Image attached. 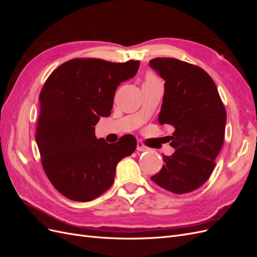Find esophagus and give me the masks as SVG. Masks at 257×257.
Masks as SVG:
<instances>
[{"label":"esophagus","mask_w":257,"mask_h":257,"mask_svg":"<svg viewBox=\"0 0 257 257\" xmlns=\"http://www.w3.org/2000/svg\"><path fill=\"white\" fill-rule=\"evenodd\" d=\"M137 150L138 151H148V150H149V148H148V147H146L141 141H138L137 142Z\"/></svg>","instance_id":"1"}]
</instances>
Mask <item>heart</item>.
Wrapping results in <instances>:
<instances>
[{
    "mask_svg": "<svg viewBox=\"0 0 257 257\" xmlns=\"http://www.w3.org/2000/svg\"><path fill=\"white\" fill-rule=\"evenodd\" d=\"M155 81H159V79L155 77V75H153L152 73H148L146 77V82H155Z\"/></svg>",
    "mask_w": 257,
    "mask_h": 257,
    "instance_id": "b5f03b06",
    "label": "heart"
}]
</instances>
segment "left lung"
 <instances>
[{"instance_id":"left-lung-1","label":"left lung","mask_w":257,"mask_h":257,"mask_svg":"<svg viewBox=\"0 0 257 257\" xmlns=\"http://www.w3.org/2000/svg\"><path fill=\"white\" fill-rule=\"evenodd\" d=\"M149 65L165 80L159 122L175 128L169 145L176 150L170 157L163 155L164 165L151 179L169 192L189 193L213 172L224 142L226 111L203 68L174 58H155Z\"/></svg>"}]
</instances>
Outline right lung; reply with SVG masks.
I'll return each mask as SVG.
<instances>
[{
	"label": "right lung",
	"mask_w": 257,
	"mask_h": 257,
	"mask_svg": "<svg viewBox=\"0 0 257 257\" xmlns=\"http://www.w3.org/2000/svg\"><path fill=\"white\" fill-rule=\"evenodd\" d=\"M141 62L73 59L46 80L40 94L36 144L52 185L75 201H90L111 186L118 163L136 149L125 135L115 144L97 139L95 125L109 116L118 85L136 75Z\"/></svg>",
	"instance_id": "1"
}]
</instances>
